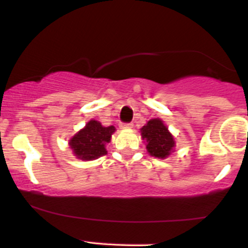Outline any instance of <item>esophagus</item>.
I'll list each match as a JSON object with an SVG mask.
<instances>
[{
	"label": "esophagus",
	"instance_id": "esophagus-1",
	"mask_svg": "<svg viewBox=\"0 0 248 248\" xmlns=\"http://www.w3.org/2000/svg\"><path fill=\"white\" fill-rule=\"evenodd\" d=\"M120 127H121V128L129 129V128H132V127H133V124H132V122H129V124H120Z\"/></svg>",
	"mask_w": 248,
	"mask_h": 248
}]
</instances>
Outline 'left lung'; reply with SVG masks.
Wrapping results in <instances>:
<instances>
[{
	"instance_id": "1",
	"label": "left lung",
	"mask_w": 248,
	"mask_h": 248,
	"mask_svg": "<svg viewBox=\"0 0 248 248\" xmlns=\"http://www.w3.org/2000/svg\"><path fill=\"white\" fill-rule=\"evenodd\" d=\"M141 132L142 140L146 141V150L151 156L157 158H167L174 150L175 140L168 131L163 121L159 119H152L147 122Z\"/></svg>"
}]
</instances>
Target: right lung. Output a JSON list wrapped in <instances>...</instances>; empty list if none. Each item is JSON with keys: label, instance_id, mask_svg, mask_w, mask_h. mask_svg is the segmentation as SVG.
<instances>
[{"label": "right lung", "instance_id": "obj_1", "mask_svg": "<svg viewBox=\"0 0 248 248\" xmlns=\"http://www.w3.org/2000/svg\"><path fill=\"white\" fill-rule=\"evenodd\" d=\"M114 132V126L104 127L101 122L91 120L69 140V146L77 158L82 161H93L107 155L106 144L110 141Z\"/></svg>", "mask_w": 248, "mask_h": 248}]
</instances>
